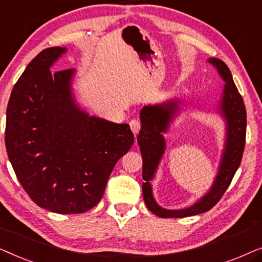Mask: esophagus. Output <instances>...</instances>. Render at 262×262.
<instances>
[{
	"instance_id": "esophagus-1",
	"label": "esophagus",
	"mask_w": 262,
	"mask_h": 262,
	"mask_svg": "<svg viewBox=\"0 0 262 262\" xmlns=\"http://www.w3.org/2000/svg\"><path fill=\"white\" fill-rule=\"evenodd\" d=\"M130 127H131L132 132H134V134H135V136H137L139 130H141V121L137 120V119L131 120L130 121Z\"/></svg>"
}]
</instances>
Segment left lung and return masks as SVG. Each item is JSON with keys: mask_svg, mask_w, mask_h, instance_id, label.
<instances>
[{"mask_svg": "<svg viewBox=\"0 0 262 262\" xmlns=\"http://www.w3.org/2000/svg\"><path fill=\"white\" fill-rule=\"evenodd\" d=\"M216 68L222 80L225 82L222 98L218 103L220 114L225 120V143L222 152L220 167L214 181L206 194L189 207L180 210H168L156 203L150 181L155 177L157 167L166 150V139L163 134L169 128L171 121L180 112V99H170L162 103L144 106L141 111L142 128L137 142L143 159V198L148 209L161 218H182L206 212L220 202L234 178L241 163L246 144L247 113L243 99L232 80L231 73L223 60L218 58L207 59Z\"/></svg>", "mask_w": 262, "mask_h": 262, "instance_id": "obj_1", "label": "left lung"}]
</instances>
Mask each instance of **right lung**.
Returning a JSON list of instances; mask_svg holds the SVG:
<instances>
[{"label":"right lung","instance_id":"1","mask_svg":"<svg viewBox=\"0 0 262 262\" xmlns=\"http://www.w3.org/2000/svg\"><path fill=\"white\" fill-rule=\"evenodd\" d=\"M67 48L42 50L14 85L6 149L17 180L38 206L82 213L101 200L114 166L134 144L128 124L89 116L74 98L76 70L51 71Z\"/></svg>","mask_w":262,"mask_h":262}]
</instances>
